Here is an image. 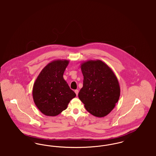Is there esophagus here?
I'll return each mask as SVG.
<instances>
[{
    "label": "esophagus",
    "instance_id": "esophagus-1",
    "mask_svg": "<svg viewBox=\"0 0 156 156\" xmlns=\"http://www.w3.org/2000/svg\"><path fill=\"white\" fill-rule=\"evenodd\" d=\"M75 94H76V96H78V92H79V90H78V89H76V90H75Z\"/></svg>",
    "mask_w": 156,
    "mask_h": 156
}]
</instances>
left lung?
I'll return each mask as SVG.
<instances>
[{"label": "left lung", "instance_id": "8db88e82", "mask_svg": "<svg viewBox=\"0 0 156 156\" xmlns=\"http://www.w3.org/2000/svg\"><path fill=\"white\" fill-rule=\"evenodd\" d=\"M83 87L78 97L87 111L102 118L108 115L119 101L120 89L111 68L99 60H89L81 64Z\"/></svg>", "mask_w": 156, "mask_h": 156}]
</instances>
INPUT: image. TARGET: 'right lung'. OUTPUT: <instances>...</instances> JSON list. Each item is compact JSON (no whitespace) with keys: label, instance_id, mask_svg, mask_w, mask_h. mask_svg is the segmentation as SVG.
Segmentation results:
<instances>
[{"label":"right lung","instance_id":"right-lung-1","mask_svg":"<svg viewBox=\"0 0 156 156\" xmlns=\"http://www.w3.org/2000/svg\"><path fill=\"white\" fill-rule=\"evenodd\" d=\"M69 60L57 59L48 63L37 76L33 88L34 104L42 113L55 116L67 108L76 97L63 78Z\"/></svg>","mask_w":156,"mask_h":156}]
</instances>
